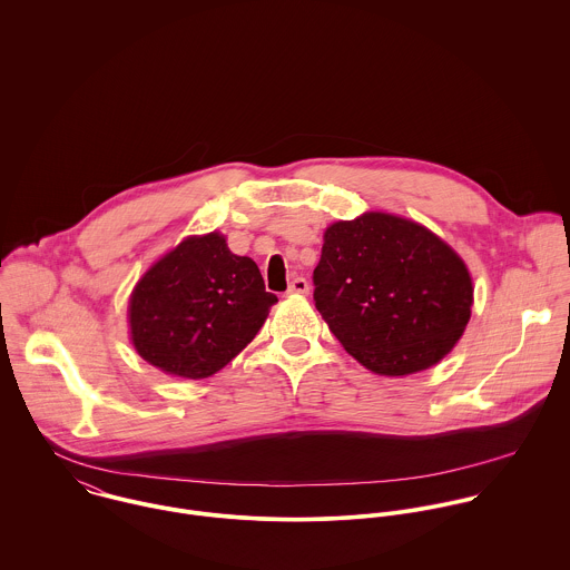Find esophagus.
I'll return each instance as SVG.
<instances>
[{
  "label": "esophagus",
  "instance_id": "obj_1",
  "mask_svg": "<svg viewBox=\"0 0 570 570\" xmlns=\"http://www.w3.org/2000/svg\"><path fill=\"white\" fill-rule=\"evenodd\" d=\"M287 294H309V283H307V278H303V276L294 278V281L289 283V287H287Z\"/></svg>",
  "mask_w": 570,
  "mask_h": 570
}]
</instances>
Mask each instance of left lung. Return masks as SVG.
Segmentation results:
<instances>
[{"instance_id":"obj_1","label":"left lung","mask_w":570,"mask_h":570,"mask_svg":"<svg viewBox=\"0 0 570 570\" xmlns=\"http://www.w3.org/2000/svg\"><path fill=\"white\" fill-rule=\"evenodd\" d=\"M314 301L331 333L377 375H410L443 360L472 316L463 258L428 228L364 213L325 230Z\"/></svg>"}]
</instances>
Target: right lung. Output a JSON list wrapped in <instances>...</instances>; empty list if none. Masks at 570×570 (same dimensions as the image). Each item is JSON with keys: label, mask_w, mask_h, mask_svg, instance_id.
<instances>
[{"label": "right lung", "mask_w": 570, "mask_h": 570, "mask_svg": "<svg viewBox=\"0 0 570 570\" xmlns=\"http://www.w3.org/2000/svg\"><path fill=\"white\" fill-rule=\"evenodd\" d=\"M276 301L256 263L219 233L188 237L138 281L131 342L164 373L204 380L244 351Z\"/></svg>", "instance_id": "right-lung-1"}]
</instances>
